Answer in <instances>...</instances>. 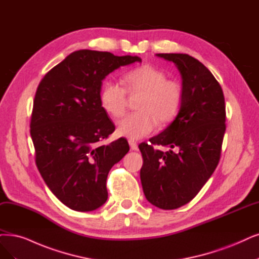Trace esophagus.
Returning <instances> with one entry per match:
<instances>
[{
  "instance_id": "34e87169",
  "label": "esophagus",
  "mask_w": 259,
  "mask_h": 259,
  "mask_svg": "<svg viewBox=\"0 0 259 259\" xmlns=\"http://www.w3.org/2000/svg\"><path fill=\"white\" fill-rule=\"evenodd\" d=\"M128 142H129V145H130V148H131L132 150H139V147H138V144H137V142H135V141H133V140H129Z\"/></svg>"
}]
</instances>
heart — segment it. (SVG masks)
Listing matches in <instances>:
<instances>
[{
  "mask_svg": "<svg viewBox=\"0 0 259 259\" xmlns=\"http://www.w3.org/2000/svg\"><path fill=\"white\" fill-rule=\"evenodd\" d=\"M166 73L158 67L145 64L123 75L126 89L116 82L108 81L102 85L99 100L101 108L111 117L119 118L127 109V93L141 94L136 108L117 123V133L130 140L148 136L158 126L173 122L184 104L185 92L178 81L166 79Z\"/></svg>",
  "mask_w": 259,
  "mask_h": 259,
  "instance_id": "heart-1",
  "label": "heart"
}]
</instances>
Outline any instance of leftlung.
I'll return each instance as SVG.
<instances>
[{"instance_id": "left-lung-1", "label": "left lung", "mask_w": 259, "mask_h": 259, "mask_svg": "<svg viewBox=\"0 0 259 259\" xmlns=\"http://www.w3.org/2000/svg\"><path fill=\"white\" fill-rule=\"evenodd\" d=\"M173 62L183 78L185 98L176 119L139 148L143 191L154 206L171 210L192 200L219 164L226 129L225 99L213 74L194 57L159 53ZM155 145L168 147L167 152Z\"/></svg>"}]
</instances>
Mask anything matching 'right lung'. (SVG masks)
Wrapping results in <instances>:
<instances>
[{
	"instance_id": "right-lung-1",
	"label": "right lung",
	"mask_w": 259,
	"mask_h": 259,
	"mask_svg": "<svg viewBox=\"0 0 259 259\" xmlns=\"http://www.w3.org/2000/svg\"><path fill=\"white\" fill-rule=\"evenodd\" d=\"M139 56L110 52H72L38 85L31 117L36 166L46 185L75 211H93L108 199L112 166L129 151L122 138L100 145L114 123L100 104L102 80Z\"/></svg>"
}]
</instances>
